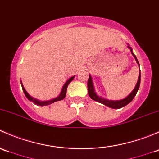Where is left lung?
<instances>
[{"label":"left lung","mask_w":159,"mask_h":159,"mask_svg":"<svg viewBox=\"0 0 159 159\" xmlns=\"http://www.w3.org/2000/svg\"><path fill=\"white\" fill-rule=\"evenodd\" d=\"M129 48L131 49V54H132V55L134 56V57L135 58L137 63L139 65V61H138L137 60V57H136V56L133 54L132 49H131L129 46ZM140 81H141V74L139 73L138 82L137 84H136L135 88H134V90L131 91V93L129 96H128V97H126L125 98L122 99V100H119V101H109V100H106V99L98 97V96L95 94V92H94V86H93V83H92V78H91V77L90 76V75H89V80H88V91H89V94L90 98H91V99H93L94 101L100 102V103L103 104V105H106V106L110 107V108H122V107L127 105L128 104L130 103V102L133 100V98H134V97L135 96V94H137L138 90L139 89V86H140Z\"/></svg>","instance_id":"8db88e82"}]
</instances>
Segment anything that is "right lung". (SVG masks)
I'll return each mask as SVG.
<instances>
[{
    "label": "right lung",
    "mask_w": 159,
    "mask_h": 159,
    "mask_svg": "<svg viewBox=\"0 0 159 159\" xmlns=\"http://www.w3.org/2000/svg\"><path fill=\"white\" fill-rule=\"evenodd\" d=\"M74 77H75V76L71 77V78H69V79H68V81H66V83H65V84H64L63 88H62V90H61V92L60 95H59L58 97L52 99V100H51V101H47V102H40V101H38V100H36V99L33 98H32V97H30L29 94H28V93L26 91V90L25 89V88H24L23 84H22V83H21L22 89H23V91H24V93H25V96H26V97L28 98L29 99L30 101H32V102H33L34 104H36V105H40V106H44V105H51V104L54 103V102H57V101H61V100H62V99L65 98V95H66L67 88H68V84H69L70 81H71L72 80L74 79Z\"/></svg>",
    "instance_id": "obj_1"
}]
</instances>
